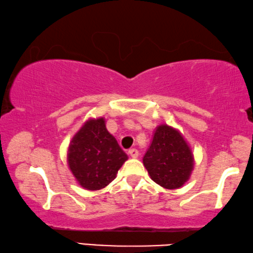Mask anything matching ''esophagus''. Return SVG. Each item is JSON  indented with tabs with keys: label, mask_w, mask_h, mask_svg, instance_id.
<instances>
[{
	"label": "esophagus",
	"mask_w": 253,
	"mask_h": 253,
	"mask_svg": "<svg viewBox=\"0 0 253 253\" xmlns=\"http://www.w3.org/2000/svg\"><path fill=\"white\" fill-rule=\"evenodd\" d=\"M128 154H129V155H130L132 158H137V157H138V155H139V152L137 151L136 148H130L129 151H128Z\"/></svg>",
	"instance_id": "34e87169"
}]
</instances>
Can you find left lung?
<instances>
[{
    "instance_id": "obj_1",
    "label": "left lung",
    "mask_w": 253,
    "mask_h": 253,
    "mask_svg": "<svg viewBox=\"0 0 253 253\" xmlns=\"http://www.w3.org/2000/svg\"><path fill=\"white\" fill-rule=\"evenodd\" d=\"M143 163L154 182L164 188L175 190L190 178L194 157L181 132L163 124L154 132Z\"/></svg>"
}]
</instances>
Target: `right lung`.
Masks as SVG:
<instances>
[{"instance_id":"right-lung-1","label":"right lung","mask_w":253,"mask_h":253,"mask_svg":"<svg viewBox=\"0 0 253 253\" xmlns=\"http://www.w3.org/2000/svg\"><path fill=\"white\" fill-rule=\"evenodd\" d=\"M128 156L115 137L107 130L105 118L84 124L72 137L67 161L79 185L85 190H101L116 178Z\"/></svg>"}]
</instances>
